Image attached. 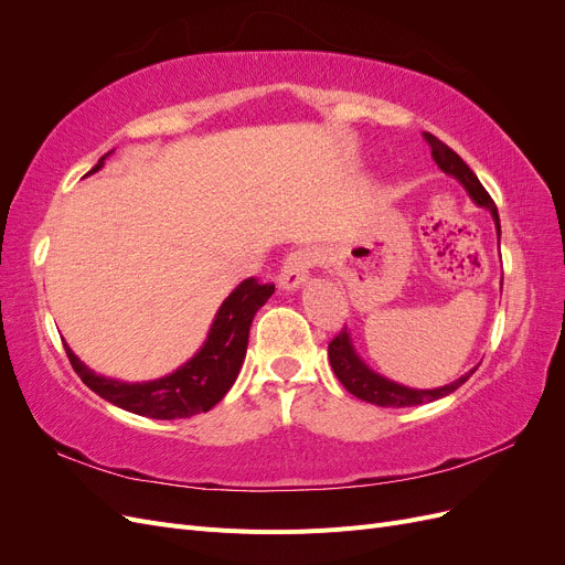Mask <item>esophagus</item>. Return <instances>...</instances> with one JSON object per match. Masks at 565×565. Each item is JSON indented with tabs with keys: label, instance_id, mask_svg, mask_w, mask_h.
Wrapping results in <instances>:
<instances>
[{
	"label": "esophagus",
	"instance_id": "1",
	"mask_svg": "<svg viewBox=\"0 0 565 565\" xmlns=\"http://www.w3.org/2000/svg\"><path fill=\"white\" fill-rule=\"evenodd\" d=\"M320 262V254L316 249H297L292 254H287V259L278 273V285L280 289H287V292H295L299 289L306 278H309V270Z\"/></svg>",
	"mask_w": 565,
	"mask_h": 565
}]
</instances>
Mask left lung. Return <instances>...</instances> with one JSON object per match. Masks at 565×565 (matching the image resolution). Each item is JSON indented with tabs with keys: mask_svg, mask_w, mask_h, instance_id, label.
I'll use <instances>...</instances> for the list:
<instances>
[{
	"mask_svg": "<svg viewBox=\"0 0 565 565\" xmlns=\"http://www.w3.org/2000/svg\"><path fill=\"white\" fill-rule=\"evenodd\" d=\"M424 141L429 143L431 148V158L434 162L440 167V172H446L448 177H452L455 181L461 183V188L469 193V198L478 204V207H483L490 212L492 221H494V228H498V241H500V214L498 207H494L492 198L488 195L486 188L478 181V177L471 172L467 167V162L461 160L452 148H448L443 141H438L434 134L424 131ZM330 365L337 374V380L344 384V388L349 393H353L355 398H361L365 403L372 405H380V407H413V405H424V403H434L438 398H446L450 396L452 391H457L461 384H465L471 374L476 372L469 370L467 374H461L459 380L446 384V386H438V388H409L403 386L398 382H393L384 374L374 372L361 355H358L355 347H353V339L351 332H347V328L341 330L332 341H330Z\"/></svg>",
	"mask_w": 565,
	"mask_h": 565,
	"instance_id": "1",
	"label": "left lung"
}]
</instances>
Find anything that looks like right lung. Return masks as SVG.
<instances>
[{"mask_svg": "<svg viewBox=\"0 0 565 565\" xmlns=\"http://www.w3.org/2000/svg\"><path fill=\"white\" fill-rule=\"evenodd\" d=\"M110 152L96 162L89 174L104 167ZM273 289L276 287L256 282V278H247L237 285L218 306L207 339L202 341L198 353L160 380L122 382L104 377L84 365L71 347H63L79 380L104 401L150 419H185L207 413L226 396L245 363L252 320L270 299Z\"/></svg>", "mask_w": 565, "mask_h": 565, "instance_id": "right-lung-1", "label": "right lung"}]
</instances>
